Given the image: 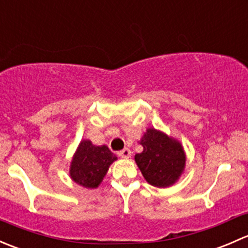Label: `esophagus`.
I'll list each match as a JSON object with an SVG mask.
<instances>
[{
	"label": "esophagus",
	"mask_w": 248,
	"mask_h": 248,
	"mask_svg": "<svg viewBox=\"0 0 248 248\" xmlns=\"http://www.w3.org/2000/svg\"><path fill=\"white\" fill-rule=\"evenodd\" d=\"M131 154L132 152L128 147H124V150H121V151L117 152L119 157H121V158H129V157H131Z\"/></svg>",
	"instance_id": "34e87169"
}]
</instances>
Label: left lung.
I'll list each match as a JSON object with an SVG mask.
<instances>
[{
	"mask_svg": "<svg viewBox=\"0 0 248 248\" xmlns=\"http://www.w3.org/2000/svg\"><path fill=\"white\" fill-rule=\"evenodd\" d=\"M141 154L134 156L136 163L150 185L169 187L179 180L186 166V155L179 140L155 128H147L139 141Z\"/></svg>",
	"mask_w": 248,
	"mask_h": 248,
	"instance_id": "8db88e82",
	"label": "left lung"
}]
</instances>
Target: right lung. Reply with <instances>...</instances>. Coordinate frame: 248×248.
I'll return each instance as SVG.
<instances>
[{
  "label": "right lung",
  "mask_w": 248,
  "mask_h": 248,
  "mask_svg": "<svg viewBox=\"0 0 248 248\" xmlns=\"http://www.w3.org/2000/svg\"><path fill=\"white\" fill-rule=\"evenodd\" d=\"M117 157L108 146H96L91 140L84 139L80 141L73 159L71 162L72 180L85 188H97L103 181L110 164L116 161Z\"/></svg>",
  "instance_id": "1"
}]
</instances>
